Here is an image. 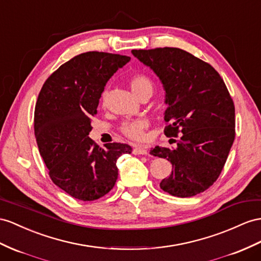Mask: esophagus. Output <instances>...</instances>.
Listing matches in <instances>:
<instances>
[{
  "mask_svg": "<svg viewBox=\"0 0 261 261\" xmlns=\"http://www.w3.org/2000/svg\"><path fill=\"white\" fill-rule=\"evenodd\" d=\"M132 152H133V154H136V155H146V154H148V150H146L144 146H142V145L136 146Z\"/></svg>",
  "mask_w": 261,
  "mask_h": 261,
  "instance_id": "obj_1",
  "label": "esophagus"
}]
</instances>
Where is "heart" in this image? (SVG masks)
<instances>
[{
	"mask_svg": "<svg viewBox=\"0 0 261 261\" xmlns=\"http://www.w3.org/2000/svg\"><path fill=\"white\" fill-rule=\"evenodd\" d=\"M129 84L132 91L140 98L142 97L144 93L151 92L153 93V83L149 77H146L143 73H135L129 79ZM107 101V92H103L101 95V102L102 105H106ZM148 128V122L143 119H136L131 120V121H125L122 123L120 131L123 135L131 140L135 141H140L144 138V131Z\"/></svg>",
	"mask_w": 261,
	"mask_h": 261,
	"instance_id": "obj_1",
	"label": "heart"
}]
</instances>
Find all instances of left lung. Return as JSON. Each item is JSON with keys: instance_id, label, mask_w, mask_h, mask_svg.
I'll return each mask as SVG.
<instances>
[{"instance_id": "left-lung-1", "label": "left lung", "mask_w": 261, "mask_h": 261, "mask_svg": "<svg viewBox=\"0 0 261 261\" xmlns=\"http://www.w3.org/2000/svg\"><path fill=\"white\" fill-rule=\"evenodd\" d=\"M155 72L165 90L166 137L176 148L155 146L151 154L169 160L173 171L160 188L177 197L204 192L218 178L235 140V106L213 67L175 47L133 49Z\"/></svg>"}]
</instances>
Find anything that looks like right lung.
<instances>
[{"instance_id":"right-lung-1","label":"right lung","mask_w":261,"mask_h":261,"mask_svg":"<svg viewBox=\"0 0 261 261\" xmlns=\"http://www.w3.org/2000/svg\"><path fill=\"white\" fill-rule=\"evenodd\" d=\"M130 59L103 51L77 55L51 73L37 98L34 131L49 177L84 202L112 190L118 158L132 151L130 145L117 142L101 149L88 137L107 82Z\"/></svg>"}]
</instances>
